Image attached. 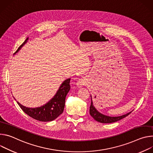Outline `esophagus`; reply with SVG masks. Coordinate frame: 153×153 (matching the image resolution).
I'll use <instances>...</instances> for the list:
<instances>
[{"label": "esophagus", "mask_w": 153, "mask_h": 153, "mask_svg": "<svg viewBox=\"0 0 153 153\" xmlns=\"http://www.w3.org/2000/svg\"><path fill=\"white\" fill-rule=\"evenodd\" d=\"M85 84H86V81H84V79H79V80L76 82V86L78 87V88H81V87H82V86L85 85Z\"/></svg>", "instance_id": "1"}]
</instances>
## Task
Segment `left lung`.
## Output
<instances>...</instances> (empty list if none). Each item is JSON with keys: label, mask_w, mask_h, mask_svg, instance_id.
Here are the masks:
<instances>
[{"label": "left lung", "mask_w": 153, "mask_h": 153, "mask_svg": "<svg viewBox=\"0 0 153 153\" xmlns=\"http://www.w3.org/2000/svg\"><path fill=\"white\" fill-rule=\"evenodd\" d=\"M91 97V104L90 106V115L94 118V119L100 123H114L115 122H117L118 120H120L122 118L126 117L128 116L129 114H131V112H129L126 114L120 115V116H118V117H111V116H108L106 115H104L103 114L100 113L99 111H98L95 106L93 105L92 102V96Z\"/></svg>", "instance_id": "1"}]
</instances>
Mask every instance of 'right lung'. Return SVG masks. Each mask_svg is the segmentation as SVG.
<instances>
[{
    "mask_svg": "<svg viewBox=\"0 0 153 153\" xmlns=\"http://www.w3.org/2000/svg\"><path fill=\"white\" fill-rule=\"evenodd\" d=\"M28 40V38H27L22 44L18 48L14 55L19 52L22 46L27 43ZM70 81L71 78L64 80L61 84L54 97L49 100L46 104L40 107L33 108L25 107L19 103L18 101H17L15 98L14 100L17 101V103L18 104L22 111L34 119L41 122L53 121L63 112L65 97L71 89Z\"/></svg>",
    "mask_w": 153,
    "mask_h": 153,
    "instance_id": "right-lung-1",
    "label": "right lung"
}]
</instances>
